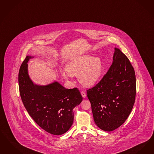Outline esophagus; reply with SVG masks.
I'll list each match as a JSON object with an SVG mask.
<instances>
[{
	"label": "esophagus",
	"mask_w": 154,
	"mask_h": 154,
	"mask_svg": "<svg viewBox=\"0 0 154 154\" xmlns=\"http://www.w3.org/2000/svg\"><path fill=\"white\" fill-rule=\"evenodd\" d=\"M81 95H82V96L84 97V98H85L86 97V93L84 91H81Z\"/></svg>",
	"instance_id": "obj_1"
}]
</instances>
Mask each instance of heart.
Segmentation results:
<instances>
[{
	"mask_svg": "<svg viewBox=\"0 0 154 154\" xmlns=\"http://www.w3.org/2000/svg\"><path fill=\"white\" fill-rule=\"evenodd\" d=\"M104 69L100 58L82 55L75 57L69 62L65 66L66 71L62 72V75L66 80L72 75H77L81 84L91 86L99 81Z\"/></svg>",
	"mask_w": 154,
	"mask_h": 154,
	"instance_id": "b5f03b06",
	"label": "heart"
}]
</instances>
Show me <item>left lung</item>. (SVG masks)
Wrapping results in <instances>:
<instances>
[{
    "instance_id": "8db88e82",
    "label": "left lung",
    "mask_w": 154,
    "mask_h": 154,
    "mask_svg": "<svg viewBox=\"0 0 154 154\" xmlns=\"http://www.w3.org/2000/svg\"><path fill=\"white\" fill-rule=\"evenodd\" d=\"M113 62L106 73L87 90L96 124L105 131L122 125L131 112L135 101L136 76L129 59L115 48Z\"/></svg>"
}]
</instances>
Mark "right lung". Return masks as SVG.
<instances>
[{"instance_id": "right-lung-1", "label": "right lung", "mask_w": 154, "mask_h": 154, "mask_svg": "<svg viewBox=\"0 0 154 154\" xmlns=\"http://www.w3.org/2000/svg\"><path fill=\"white\" fill-rule=\"evenodd\" d=\"M27 56L19 71L20 96L26 109L34 122L51 134L62 135L73 123V110L82 100L77 88L67 89L57 82L45 86L34 84L27 70Z\"/></svg>"}]
</instances>
